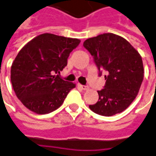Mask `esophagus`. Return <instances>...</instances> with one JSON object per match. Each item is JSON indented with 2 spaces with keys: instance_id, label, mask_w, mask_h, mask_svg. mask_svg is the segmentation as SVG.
I'll use <instances>...</instances> for the list:
<instances>
[{
  "instance_id": "1",
  "label": "esophagus",
  "mask_w": 156,
  "mask_h": 156,
  "mask_svg": "<svg viewBox=\"0 0 156 156\" xmlns=\"http://www.w3.org/2000/svg\"><path fill=\"white\" fill-rule=\"evenodd\" d=\"M78 85L79 88H81V89H82V90H87V89H88V87L85 86V85H82V84H80V83H78Z\"/></svg>"
}]
</instances>
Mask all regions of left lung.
<instances>
[{
    "label": "left lung",
    "instance_id": "left-lung-1",
    "mask_svg": "<svg viewBox=\"0 0 156 156\" xmlns=\"http://www.w3.org/2000/svg\"><path fill=\"white\" fill-rule=\"evenodd\" d=\"M83 47L93 56L104 88L98 90L99 100L89 108L102 116H112L126 109L136 98L144 79L142 57L125 38L104 33L83 42Z\"/></svg>",
    "mask_w": 156,
    "mask_h": 156
}]
</instances>
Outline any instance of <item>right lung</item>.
<instances>
[{
  "mask_svg": "<svg viewBox=\"0 0 156 156\" xmlns=\"http://www.w3.org/2000/svg\"><path fill=\"white\" fill-rule=\"evenodd\" d=\"M80 40L50 33L39 35L22 48L11 67V82L20 101L38 114L60 108L73 83L59 75Z\"/></svg>",
  "mask_w": 156,
  "mask_h": 156,
  "instance_id": "add662e5",
  "label": "right lung"
}]
</instances>
